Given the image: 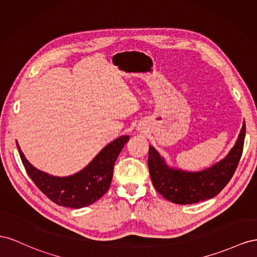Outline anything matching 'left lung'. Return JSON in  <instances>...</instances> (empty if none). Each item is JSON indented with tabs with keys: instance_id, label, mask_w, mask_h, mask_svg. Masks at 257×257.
<instances>
[{
	"instance_id": "obj_1",
	"label": "left lung",
	"mask_w": 257,
	"mask_h": 257,
	"mask_svg": "<svg viewBox=\"0 0 257 257\" xmlns=\"http://www.w3.org/2000/svg\"><path fill=\"white\" fill-rule=\"evenodd\" d=\"M245 122L238 140L223 160L200 172H185L169 168L157 151L150 146L149 169L151 180L157 192L174 203L192 204L215 197L228 184L242 155Z\"/></svg>"
}]
</instances>
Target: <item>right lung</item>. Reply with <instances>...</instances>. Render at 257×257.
Returning a JSON list of instances; mask_svg holds the SVG:
<instances>
[{"label": "right lung", "mask_w": 257, "mask_h": 257, "mask_svg": "<svg viewBox=\"0 0 257 257\" xmlns=\"http://www.w3.org/2000/svg\"><path fill=\"white\" fill-rule=\"evenodd\" d=\"M129 140L119 137L106 145L85 169L67 178H57L40 171L25 158L17 144L19 155L29 177L41 192L58 206L78 209L97 201L111 185L115 161Z\"/></svg>", "instance_id": "1"}]
</instances>
